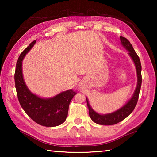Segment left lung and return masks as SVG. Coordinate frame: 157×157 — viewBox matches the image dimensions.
Wrapping results in <instances>:
<instances>
[{
	"label": "left lung",
	"instance_id": "obj_1",
	"mask_svg": "<svg viewBox=\"0 0 157 157\" xmlns=\"http://www.w3.org/2000/svg\"><path fill=\"white\" fill-rule=\"evenodd\" d=\"M120 40L122 46L129 52L128 54L130 57L132 58L133 62L135 65L137 74V84L132 98L127 101L126 104L112 113L107 114H100L97 113L96 111L93 109L89 104L88 98H86V102L89 110V113L90 118H91V120L94 123L102 124V125H112V124L118 123L119 122L123 121L124 118H126L134 111L135 107H136L138 99H139L140 86H141V63H140L139 57L137 55L136 52H135L134 49L133 48L132 44H130V42L126 38L120 36Z\"/></svg>",
	"mask_w": 157,
	"mask_h": 157
}]
</instances>
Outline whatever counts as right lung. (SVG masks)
<instances>
[{
	"label": "right lung",
	"instance_id": "1",
	"mask_svg": "<svg viewBox=\"0 0 157 157\" xmlns=\"http://www.w3.org/2000/svg\"><path fill=\"white\" fill-rule=\"evenodd\" d=\"M35 43L34 40L21 52L16 66L14 80L18 99L21 107L35 123L45 127H56L64 123L69 104L76 93L68 89L53 97L45 98L30 91L23 78L22 62Z\"/></svg>",
	"mask_w": 157,
	"mask_h": 157
}]
</instances>
